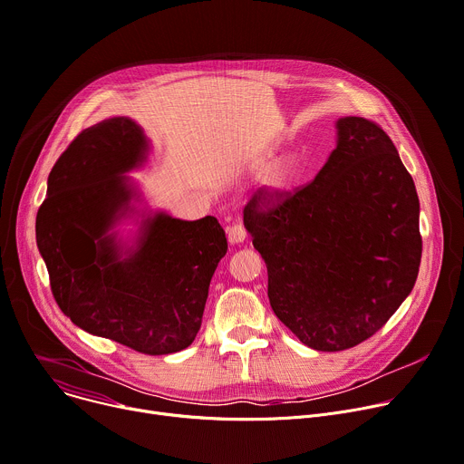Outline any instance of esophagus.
Here are the masks:
<instances>
[{
    "mask_svg": "<svg viewBox=\"0 0 464 464\" xmlns=\"http://www.w3.org/2000/svg\"><path fill=\"white\" fill-rule=\"evenodd\" d=\"M227 236H228V241H230L232 245H237V243H243V241H245V237H246V230H245V227H243V225L236 223V225L228 227Z\"/></svg>",
    "mask_w": 464,
    "mask_h": 464,
    "instance_id": "obj_1",
    "label": "esophagus"
}]
</instances>
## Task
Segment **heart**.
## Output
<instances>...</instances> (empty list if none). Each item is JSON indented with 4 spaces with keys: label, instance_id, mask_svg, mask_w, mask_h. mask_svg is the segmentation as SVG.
Returning <instances> with one entry per match:
<instances>
[{
    "label": "heart",
    "instance_id": "1",
    "mask_svg": "<svg viewBox=\"0 0 464 464\" xmlns=\"http://www.w3.org/2000/svg\"><path fill=\"white\" fill-rule=\"evenodd\" d=\"M297 176H299V165L295 158L282 156L275 160L267 167V170L264 172L260 180L262 197L269 202L280 200L284 195H288L292 191V188L297 182Z\"/></svg>",
    "mask_w": 464,
    "mask_h": 464
}]
</instances>
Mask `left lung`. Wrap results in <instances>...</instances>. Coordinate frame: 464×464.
Returning a JSON list of instances; mask_svg holds the SVG:
<instances>
[{"label": "left lung", "mask_w": 464, "mask_h": 464, "mask_svg": "<svg viewBox=\"0 0 464 464\" xmlns=\"http://www.w3.org/2000/svg\"><path fill=\"white\" fill-rule=\"evenodd\" d=\"M256 195L243 223L267 266L271 308L304 345L342 351L375 334L407 299L421 258L420 202L390 137L336 121L314 180L276 204Z\"/></svg>", "instance_id": "1"}]
</instances>
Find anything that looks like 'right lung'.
Returning a JSON list of instances; mask_svg holds the SVG:
<instances>
[{
	"label": "right lung",
	"instance_id": "right-lung-1",
	"mask_svg": "<svg viewBox=\"0 0 464 464\" xmlns=\"http://www.w3.org/2000/svg\"><path fill=\"white\" fill-rule=\"evenodd\" d=\"M150 140L128 117L83 130L48 176L37 213V245L52 294L80 329L145 354L193 343L218 264L227 255L219 221H182L139 209L128 172L140 169ZM141 218L131 246L112 228Z\"/></svg>",
	"mask_w": 464,
	"mask_h": 464
}]
</instances>
